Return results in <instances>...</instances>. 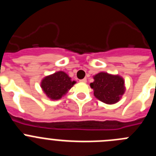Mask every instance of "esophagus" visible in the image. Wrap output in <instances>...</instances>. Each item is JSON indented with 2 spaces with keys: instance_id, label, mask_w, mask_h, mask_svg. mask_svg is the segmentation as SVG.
I'll list each match as a JSON object with an SVG mask.
<instances>
[{
  "instance_id": "obj_1",
  "label": "esophagus",
  "mask_w": 156,
  "mask_h": 156,
  "mask_svg": "<svg viewBox=\"0 0 156 156\" xmlns=\"http://www.w3.org/2000/svg\"><path fill=\"white\" fill-rule=\"evenodd\" d=\"M80 82H82V83H86L87 82V79L86 78H84V79H82V80H80Z\"/></svg>"
}]
</instances>
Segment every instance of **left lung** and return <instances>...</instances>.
Segmentation results:
<instances>
[{
    "instance_id": "1",
    "label": "left lung",
    "mask_w": 156,
    "mask_h": 156,
    "mask_svg": "<svg viewBox=\"0 0 156 156\" xmlns=\"http://www.w3.org/2000/svg\"><path fill=\"white\" fill-rule=\"evenodd\" d=\"M93 77L94 82L90 86L94 90V95L105 104H115L125 93V81L120 76L101 72Z\"/></svg>"
}]
</instances>
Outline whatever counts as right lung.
<instances>
[{"mask_svg":"<svg viewBox=\"0 0 156 156\" xmlns=\"http://www.w3.org/2000/svg\"><path fill=\"white\" fill-rule=\"evenodd\" d=\"M76 83L63 71L56 72L47 76L41 82V87L44 93L51 100H58L62 98Z\"/></svg>","mask_w":156,"mask_h":156,"instance_id":"add662e5","label":"right lung"}]
</instances>
